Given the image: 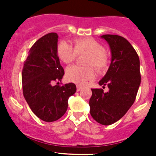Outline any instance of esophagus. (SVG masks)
Returning a JSON list of instances; mask_svg holds the SVG:
<instances>
[{"mask_svg":"<svg viewBox=\"0 0 156 156\" xmlns=\"http://www.w3.org/2000/svg\"><path fill=\"white\" fill-rule=\"evenodd\" d=\"M81 89H82V86H80V85H77V86H76V90H77V91H80Z\"/></svg>","mask_w":156,"mask_h":156,"instance_id":"obj_1","label":"esophagus"}]
</instances>
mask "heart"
<instances>
[{
  "label": "heart",
  "mask_w": 156,
  "mask_h": 156,
  "mask_svg": "<svg viewBox=\"0 0 156 156\" xmlns=\"http://www.w3.org/2000/svg\"><path fill=\"white\" fill-rule=\"evenodd\" d=\"M57 53L59 58L66 64L73 62L77 55H86L83 64L90 66H72L66 70L68 80L79 85L85 84L88 80L94 79V71L91 66L101 72L108 67L109 61L103 45L93 38L76 39L74 41V48L67 41H61L58 44Z\"/></svg>",
  "instance_id": "b5f03b06"
}]
</instances>
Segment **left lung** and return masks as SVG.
I'll use <instances>...</instances> for the list:
<instances>
[{
  "instance_id": "1",
  "label": "left lung",
  "mask_w": 156,
  "mask_h": 156,
  "mask_svg": "<svg viewBox=\"0 0 156 156\" xmlns=\"http://www.w3.org/2000/svg\"><path fill=\"white\" fill-rule=\"evenodd\" d=\"M111 50L109 68L99 85L108 86V91L91 89L90 112L95 121L111 125L120 119L134 102L140 84V60L129 41L118 35L101 36Z\"/></svg>"
}]
</instances>
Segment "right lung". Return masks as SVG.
Segmentation results:
<instances>
[{
    "label": "right lung",
    "mask_w": 156,
    "mask_h": 156,
    "mask_svg": "<svg viewBox=\"0 0 156 156\" xmlns=\"http://www.w3.org/2000/svg\"><path fill=\"white\" fill-rule=\"evenodd\" d=\"M56 33H50L35 42L24 62L22 82L24 98L38 118L45 122L60 119L68 108V99L76 93L73 83L55 85L61 81L64 69L57 53Z\"/></svg>",
    "instance_id": "1"
}]
</instances>
